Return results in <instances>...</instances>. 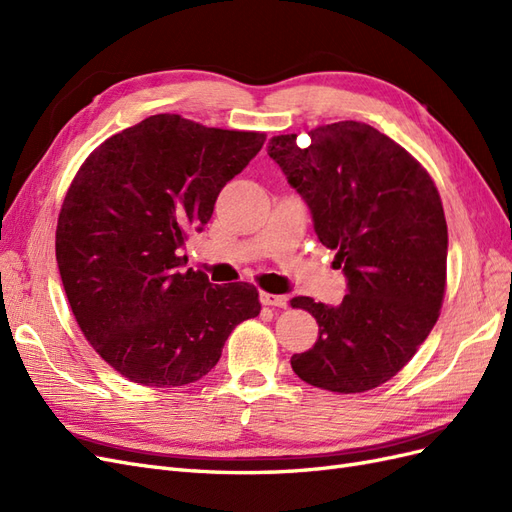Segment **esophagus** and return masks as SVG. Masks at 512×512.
<instances>
[{
	"label": "esophagus",
	"instance_id": "34e87169",
	"mask_svg": "<svg viewBox=\"0 0 512 512\" xmlns=\"http://www.w3.org/2000/svg\"><path fill=\"white\" fill-rule=\"evenodd\" d=\"M260 301L262 305H269V307H286L288 299L284 294H271V292H260Z\"/></svg>",
	"mask_w": 512,
	"mask_h": 512
}]
</instances>
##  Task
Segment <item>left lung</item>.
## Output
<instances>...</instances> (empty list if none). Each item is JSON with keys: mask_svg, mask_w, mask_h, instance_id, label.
Returning a JSON list of instances; mask_svg holds the SVG:
<instances>
[{"mask_svg": "<svg viewBox=\"0 0 512 512\" xmlns=\"http://www.w3.org/2000/svg\"><path fill=\"white\" fill-rule=\"evenodd\" d=\"M267 151L348 282L339 305L290 301L318 322L316 344L292 354L294 374L333 393L376 389L440 316L448 232L436 185L404 147L361 121L273 136Z\"/></svg>", "mask_w": 512, "mask_h": 512, "instance_id": "obj_1", "label": "left lung"}]
</instances>
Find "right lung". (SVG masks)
Segmentation results:
<instances>
[{"label": "right lung", "instance_id": "obj_1", "mask_svg": "<svg viewBox=\"0 0 512 512\" xmlns=\"http://www.w3.org/2000/svg\"><path fill=\"white\" fill-rule=\"evenodd\" d=\"M262 132L151 115L91 151L61 205L55 254L87 342L123 378L190 384L220 361L232 329L260 314L247 282L183 271L224 185L265 145Z\"/></svg>", "mask_w": 512, "mask_h": 512}]
</instances>
